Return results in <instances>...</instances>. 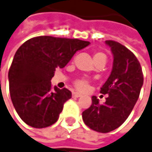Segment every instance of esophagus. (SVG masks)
Wrapping results in <instances>:
<instances>
[{"label": "esophagus", "mask_w": 152, "mask_h": 152, "mask_svg": "<svg viewBox=\"0 0 152 152\" xmlns=\"http://www.w3.org/2000/svg\"><path fill=\"white\" fill-rule=\"evenodd\" d=\"M72 96H73V97H77H77H80V96H81V94H80L79 93H75H75L72 94Z\"/></svg>", "instance_id": "esophagus-1"}]
</instances>
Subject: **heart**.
<instances>
[{
  "mask_svg": "<svg viewBox=\"0 0 152 152\" xmlns=\"http://www.w3.org/2000/svg\"><path fill=\"white\" fill-rule=\"evenodd\" d=\"M94 61L97 60V59H104V60H106V56L104 55V53L96 52V53H94ZM74 86H75V89H77V90H78L80 92H83V91H86L87 89V87H88V81L86 80V79L79 78V79L75 80Z\"/></svg>",
  "mask_w": 152,
  "mask_h": 152,
  "instance_id": "heart-1",
  "label": "heart"
}]
</instances>
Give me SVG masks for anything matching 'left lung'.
I'll use <instances>...</instances> for the list:
<instances>
[{
	"mask_svg": "<svg viewBox=\"0 0 152 152\" xmlns=\"http://www.w3.org/2000/svg\"><path fill=\"white\" fill-rule=\"evenodd\" d=\"M113 55L110 77L100 93L108 94L101 104L92 96L91 106L82 113L83 121L90 129L106 133L121 126L132 113L143 85L142 66L134 54L124 45L106 40Z\"/></svg>",
	"mask_w": 152,
	"mask_h": 152,
	"instance_id": "8db88e82",
	"label": "left lung"
}]
</instances>
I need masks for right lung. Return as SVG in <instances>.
I'll return each instance as SVG.
<instances>
[{
  "instance_id": "right-lung-1",
  "label": "right lung",
  "mask_w": 152,
  "mask_h": 152,
  "mask_svg": "<svg viewBox=\"0 0 152 152\" xmlns=\"http://www.w3.org/2000/svg\"><path fill=\"white\" fill-rule=\"evenodd\" d=\"M90 44L77 39L39 36L24 42L16 51L9 69L10 94L21 120L34 128L55 124L72 94L51 87L57 67L63 68L75 55Z\"/></svg>"
}]
</instances>
